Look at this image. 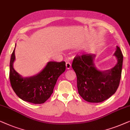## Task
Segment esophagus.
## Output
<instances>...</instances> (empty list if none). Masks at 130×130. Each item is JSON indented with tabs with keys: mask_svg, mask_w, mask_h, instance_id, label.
<instances>
[{
	"mask_svg": "<svg viewBox=\"0 0 130 130\" xmlns=\"http://www.w3.org/2000/svg\"><path fill=\"white\" fill-rule=\"evenodd\" d=\"M66 67H67V69H69L71 68V64L70 62H66Z\"/></svg>",
	"mask_w": 130,
	"mask_h": 130,
	"instance_id": "1",
	"label": "esophagus"
}]
</instances>
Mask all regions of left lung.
<instances>
[{"instance_id": "obj_1", "label": "left lung", "mask_w": 130, "mask_h": 130, "mask_svg": "<svg viewBox=\"0 0 130 130\" xmlns=\"http://www.w3.org/2000/svg\"><path fill=\"white\" fill-rule=\"evenodd\" d=\"M114 55L118 62L110 70L101 71L95 67L94 54H83L74 58L72 67L77 76L78 93L89 102H101L112 96L119 86L123 55L118 46Z\"/></svg>"}]
</instances>
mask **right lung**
<instances>
[{"label":"right lung","mask_w":130,"mask_h":130,"mask_svg":"<svg viewBox=\"0 0 130 130\" xmlns=\"http://www.w3.org/2000/svg\"><path fill=\"white\" fill-rule=\"evenodd\" d=\"M14 49L10 61L9 79L12 89L23 101L35 104L44 103L53 93L58 78L65 71V62H49L39 74L24 78L13 67Z\"/></svg>","instance_id":"add662e5"}]
</instances>
